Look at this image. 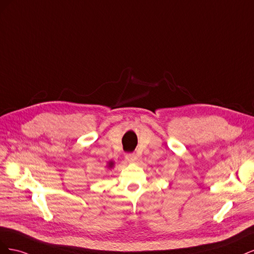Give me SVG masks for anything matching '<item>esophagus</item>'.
Instances as JSON below:
<instances>
[{
	"instance_id": "obj_1",
	"label": "esophagus",
	"mask_w": 254,
	"mask_h": 254,
	"mask_svg": "<svg viewBox=\"0 0 254 254\" xmlns=\"http://www.w3.org/2000/svg\"><path fill=\"white\" fill-rule=\"evenodd\" d=\"M126 160L128 161L129 163H133V162H135L136 161V159H137V157H136V155L134 152H131V153H127L126 155Z\"/></svg>"
}]
</instances>
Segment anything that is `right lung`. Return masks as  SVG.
I'll return each mask as SVG.
<instances>
[{
  "instance_id": "obj_1",
  "label": "right lung",
  "mask_w": 254,
  "mask_h": 254,
  "mask_svg": "<svg viewBox=\"0 0 254 254\" xmlns=\"http://www.w3.org/2000/svg\"><path fill=\"white\" fill-rule=\"evenodd\" d=\"M113 164H114V163L112 162V161H110V162H108V167H109V168H112V167H113Z\"/></svg>"
}]
</instances>
